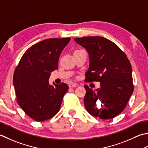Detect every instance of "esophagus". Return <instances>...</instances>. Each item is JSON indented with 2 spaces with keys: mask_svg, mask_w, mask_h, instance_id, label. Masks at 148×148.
Returning a JSON list of instances; mask_svg holds the SVG:
<instances>
[{
  "mask_svg": "<svg viewBox=\"0 0 148 148\" xmlns=\"http://www.w3.org/2000/svg\"><path fill=\"white\" fill-rule=\"evenodd\" d=\"M77 86H78V84H75V83H71L69 84V87H75Z\"/></svg>",
  "mask_w": 148,
  "mask_h": 148,
  "instance_id": "1",
  "label": "esophagus"
}]
</instances>
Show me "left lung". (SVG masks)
I'll use <instances>...</instances> for the list:
<instances>
[{"label": "left lung", "instance_id": "left-lung-1", "mask_svg": "<svg viewBox=\"0 0 148 148\" xmlns=\"http://www.w3.org/2000/svg\"><path fill=\"white\" fill-rule=\"evenodd\" d=\"M89 53L86 82H99L100 87L86 90L84 103L87 112L101 119H112L124 110L134 92L132 66L126 54L112 41L100 36L75 38ZM101 103V108L96 105Z\"/></svg>", "mask_w": 148, "mask_h": 148}]
</instances>
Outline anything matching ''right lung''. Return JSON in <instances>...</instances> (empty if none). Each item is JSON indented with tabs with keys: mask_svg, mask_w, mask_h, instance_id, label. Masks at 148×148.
Returning a JSON list of instances; mask_svg holds the SVG:
<instances>
[{
	"mask_svg": "<svg viewBox=\"0 0 148 148\" xmlns=\"http://www.w3.org/2000/svg\"><path fill=\"white\" fill-rule=\"evenodd\" d=\"M71 40L50 38L32 45L23 53L13 75L17 102L37 121L52 118L59 112L68 91L64 83L50 86L51 72L58 69L60 54Z\"/></svg>",
	"mask_w": 148,
	"mask_h": 148,
	"instance_id": "add662e5",
	"label": "right lung"
}]
</instances>
